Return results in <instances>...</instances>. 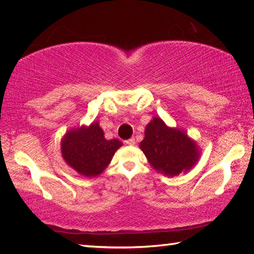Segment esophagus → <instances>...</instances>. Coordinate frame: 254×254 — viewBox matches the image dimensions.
I'll return each instance as SVG.
<instances>
[{"label":"esophagus","mask_w":254,"mask_h":254,"mask_svg":"<svg viewBox=\"0 0 254 254\" xmlns=\"http://www.w3.org/2000/svg\"><path fill=\"white\" fill-rule=\"evenodd\" d=\"M124 142H126V144H127V145H133V144H135V139L134 137H131V139L126 140Z\"/></svg>","instance_id":"esophagus-1"}]
</instances>
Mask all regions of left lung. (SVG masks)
Returning <instances> with one entry per match:
<instances>
[{
    "label": "left lung",
    "mask_w": 254,
    "mask_h": 254,
    "mask_svg": "<svg viewBox=\"0 0 254 254\" xmlns=\"http://www.w3.org/2000/svg\"><path fill=\"white\" fill-rule=\"evenodd\" d=\"M140 148L150 165L167 176H177L188 170L198 159L196 144L186 133L169 128L159 118H153L145 127Z\"/></svg>",
    "instance_id": "1"
}]
</instances>
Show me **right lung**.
<instances>
[{
	"label": "right lung",
	"mask_w": 254,
	"mask_h": 254,
	"mask_svg": "<svg viewBox=\"0 0 254 254\" xmlns=\"http://www.w3.org/2000/svg\"><path fill=\"white\" fill-rule=\"evenodd\" d=\"M121 145L122 142L118 139L106 140L100 124L93 123L89 127L68 132L63 140L62 153L77 173L94 177L106 168Z\"/></svg>",
	"instance_id": "obj_1"
}]
</instances>
